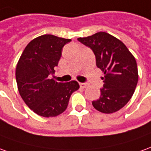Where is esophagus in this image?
Masks as SVG:
<instances>
[{
  "label": "esophagus",
  "instance_id": "obj_1",
  "mask_svg": "<svg viewBox=\"0 0 151 151\" xmlns=\"http://www.w3.org/2000/svg\"><path fill=\"white\" fill-rule=\"evenodd\" d=\"M88 85V84H87V83H80V86L81 88H86Z\"/></svg>",
  "mask_w": 151,
  "mask_h": 151
}]
</instances>
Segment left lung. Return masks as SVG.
<instances>
[{
  "label": "left lung",
  "mask_w": 151,
  "mask_h": 151,
  "mask_svg": "<svg viewBox=\"0 0 151 151\" xmlns=\"http://www.w3.org/2000/svg\"><path fill=\"white\" fill-rule=\"evenodd\" d=\"M78 40L90 48L96 65L104 73L101 96L92 104L98 111L111 114L124 107L132 98L138 81L135 58L122 41L103 32Z\"/></svg>",
  "instance_id": "obj_1"
}]
</instances>
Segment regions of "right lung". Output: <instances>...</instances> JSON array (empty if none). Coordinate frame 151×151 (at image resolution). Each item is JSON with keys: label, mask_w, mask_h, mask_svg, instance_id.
I'll list each match as a JSON object with an SVG mask.
<instances>
[{"label": "right lung", "mask_w": 151, "mask_h": 151, "mask_svg": "<svg viewBox=\"0 0 151 151\" xmlns=\"http://www.w3.org/2000/svg\"><path fill=\"white\" fill-rule=\"evenodd\" d=\"M70 39L43 35L32 40L23 50L16 67V81L22 100L37 115L54 117L67 109L78 82L58 83L50 79L55 72L63 47Z\"/></svg>", "instance_id": "add662e5"}]
</instances>
